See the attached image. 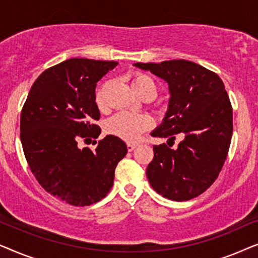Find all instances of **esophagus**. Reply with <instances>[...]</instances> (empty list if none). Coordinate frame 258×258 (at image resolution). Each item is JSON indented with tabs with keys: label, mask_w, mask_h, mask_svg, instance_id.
I'll list each match as a JSON object with an SVG mask.
<instances>
[{
	"label": "esophagus",
	"mask_w": 258,
	"mask_h": 258,
	"mask_svg": "<svg viewBox=\"0 0 258 258\" xmlns=\"http://www.w3.org/2000/svg\"><path fill=\"white\" fill-rule=\"evenodd\" d=\"M136 148V144L134 143H126V149H128V151H133L134 149Z\"/></svg>",
	"instance_id": "34e87169"
}]
</instances>
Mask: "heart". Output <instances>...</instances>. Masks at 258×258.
I'll return each instance as SVG.
<instances>
[{
	"instance_id": "1",
	"label": "heart",
	"mask_w": 258,
	"mask_h": 258,
	"mask_svg": "<svg viewBox=\"0 0 258 258\" xmlns=\"http://www.w3.org/2000/svg\"><path fill=\"white\" fill-rule=\"evenodd\" d=\"M134 89L141 96L150 95L153 98L156 96L158 84L153 76L146 73H136L132 80ZM95 101L98 108L104 107V88L102 87L97 90ZM150 117L146 115L134 114V112L121 111L109 119L107 123V132L125 142H136L143 133L151 128Z\"/></svg>"
}]
</instances>
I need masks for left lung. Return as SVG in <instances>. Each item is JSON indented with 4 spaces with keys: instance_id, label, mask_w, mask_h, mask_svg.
Listing matches in <instances>:
<instances>
[{
    "instance_id": "obj_1",
    "label": "left lung",
    "mask_w": 258,
    "mask_h": 258,
    "mask_svg": "<svg viewBox=\"0 0 258 258\" xmlns=\"http://www.w3.org/2000/svg\"><path fill=\"white\" fill-rule=\"evenodd\" d=\"M135 66L167 81L170 89L167 115L151 135L172 142L176 134L184 135L176 149L154 146L147 177L165 199L191 200L216 181L230 147L232 107L224 84L216 73L185 59Z\"/></svg>"
}]
</instances>
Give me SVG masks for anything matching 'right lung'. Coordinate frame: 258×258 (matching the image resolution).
Wrapping results in <instances>:
<instances>
[{
	"label": "right lung",
	"instance_id": "obj_1",
	"mask_svg": "<svg viewBox=\"0 0 258 258\" xmlns=\"http://www.w3.org/2000/svg\"><path fill=\"white\" fill-rule=\"evenodd\" d=\"M117 64L70 58L52 66L35 81L21 111L20 137L31 172L45 191L72 206H90L105 197L116 165L128 151L112 135L98 141L95 150L77 146L100 135L95 88Z\"/></svg>",
	"mask_w": 258,
	"mask_h": 258
}]
</instances>
